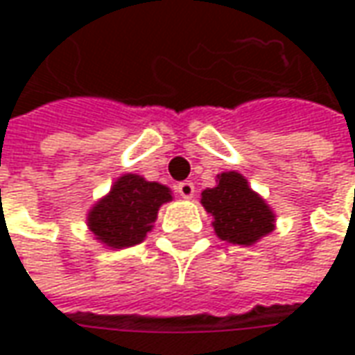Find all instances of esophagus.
<instances>
[{
	"label": "esophagus",
	"mask_w": 355,
	"mask_h": 355,
	"mask_svg": "<svg viewBox=\"0 0 355 355\" xmlns=\"http://www.w3.org/2000/svg\"><path fill=\"white\" fill-rule=\"evenodd\" d=\"M178 193L182 196V198H186V200H190V198H193V192H196V186L190 182V180H184V182H180V184L177 186Z\"/></svg>",
	"instance_id": "34e87169"
}]
</instances>
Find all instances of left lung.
<instances>
[{
    "label": "left lung",
    "instance_id": "obj_1",
    "mask_svg": "<svg viewBox=\"0 0 355 355\" xmlns=\"http://www.w3.org/2000/svg\"><path fill=\"white\" fill-rule=\"evenodd\" d=\"M201 203L215 216L216 236L238 245H253L274 230V213L239 173L218 175L215 188L203 190Z\"/></svg>",
    "mask_w": 355,
    "mask_h": 355
}]
</instances>
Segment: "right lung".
<instances>
[{
  "label": "right lung",
  "mask_w": 355,
  "mask_h": 355,
  "mask_svg": "<svg viewBox=\"0 0 355 355\" xmlns=\"http://www.w3.org/2000/svg\"><path fill=\"white\" fill-rule=\"evenodd\" d=\"M171 200L167 186L148 182L139 175H123L89 213V228L114 249L137 245L152 230L162 203Z\"/></svg>",
  "instance_id": "right-lung-1"
}]
</instances>
